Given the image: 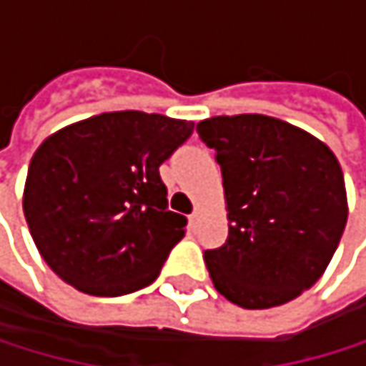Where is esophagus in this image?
Returning <instances> with one entry per match:
<instances>
[{
    "label": "esophagus",
    "mask_w": 366,
    "mask_h": 366,
    "mask_svg": "<svg viewBox=\"0 0 366 366\" xmlns=\"http://www.w3.org/2000/svg\"><path fill=\"white\" fill-rule=\"evenodd\" d=\"M189 219H191V224H197V219H199V208H195V210H193Z\"/></svg>",
    "instance_id": "1"
}]
</instances>
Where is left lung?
<instances>
[{"label":"left lung","mask_w":366,"mask_h":366,"mask_svg":"<svg viewBox=\"0 0 366 366\" xmlns=\"http://www.w3.org/2000/svg\"><path fill=\"white\" fill-rule=\"evenodd\" d=\"M215 149L228 204V239L206 250L215 290L246 310L297 299L330 265L347 224L342 169L312 134L261 114L197 124Z\"/></svg>","instance_id":"left-lung-1"}]
</instances>
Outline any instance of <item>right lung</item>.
<instances>
[{"label": "right lung", "instance_id": "obj_1", "mask_svg": "<svg viewBox=\"0 0 366 366\" xmlns=\"http://www.w3.org/2000/svg\"><path fill=\"white\" fill-rule=\"evenodd\" d=\"M193 122L109 112L41 142L28 167L24 215L50 268L94 297H120L158 279L187 232L169 210L160 164Z\"/></svg>", "mask_w": 366, "mask_h": 366}]
</instances>
